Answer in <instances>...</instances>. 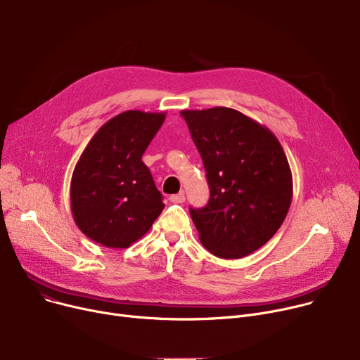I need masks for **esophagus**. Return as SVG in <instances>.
I'll return each instance as SVG.
<instances>
[{"instance_id":"obj_1","label":"esophagus","mask_w":360,"mask_h":360,"mask_svg":"<svg viewBox=\"0 0 360 360\" xmlns=\"http://www.w3.org/2000/svg\"><path fill=\"white\" fill-rule=\"evenodd\" d=\"M169 200L172 201V202H178V204H181V202H184V201H185V195H184V193L174 194V195H170V197H169Z\"/></svg>"}]
</instances>
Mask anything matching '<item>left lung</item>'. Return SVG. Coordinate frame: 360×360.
<instances>
[{
	"label": "left lung",
	"instance_id": "left-lung-1",
	"mask_svg": "<svg viewBox=\"0 0 360 360\" xmlns=\"http://www.w3.org/2000/svg\"><path fill=\"white\" fill-rule=\"evenodd\" d=\"M200 151L210 200L190 209L204 248L226 259L267 243L292 202V172L273 132L232 108L182 110Z\"/></svg>",
	"mask_w": 360,
	"mask_h": 360
}]
</instances>
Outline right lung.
<instances>
[{"label": "right lung", "instance_id": "add662e5", "mask_svg": "<svg viewBox=\"0 0 360 360\" xmlns=\"http://www.w3.org/2000/svg\"><path fill=\"white\" fill-rule=\"evenodd\" d=\"M166 113L125 110L103 124L74 167L70 200L79 229L108 248H128L163 210L141 158Z\"/></svg>", "mask_w": 360, "mask_h": 360}]
</instances>
